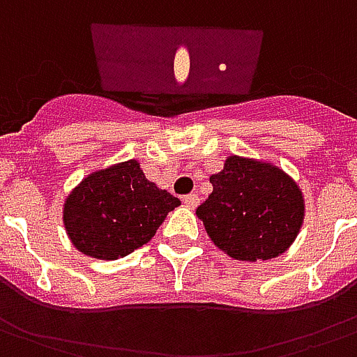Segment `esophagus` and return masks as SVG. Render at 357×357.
<instances>
[{
  "instance_id": "1",
  "label": "esophagus",
  "mask_w": 357,
  "mask_h": 357,
  "mask_svg": "<svg viewBox=\"0 0 357 357\" xmlns=\"http://www.w3.org/2000/svg\"><path fill=\"white\" fill-rule=\"evenodd\" d=\"M182 204L186 205V207H196L199 204V196L197 194H188V196L182 197Z\"/></svg>"
}]
</instances>
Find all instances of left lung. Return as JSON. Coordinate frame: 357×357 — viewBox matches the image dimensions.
I'll use <instances>...</instances> for the list:
<instances>
[{"label": "left lung", "instance_id": "8db88e82", "mask_svg": "<svg viewBox=\"0 0 357 357\" xmlns=\"http://www.w3.org/2000/svg\"><path fill=\"white\" fill-rule=\"evenodd\" d=\"M213 192L196 209L213 243L238 261L285 253L304 220L303 192L282 169L230 155L211 175Z\"/></svg>", "mask_w": 357, "mask_h": 357}]
</instances>
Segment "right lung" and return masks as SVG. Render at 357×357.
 Masks as SVG:
<instances>
[{"mask_svg": "<svg viewBox=\"0 0 357 357\" xmlns=\"http://www.w3.org/2000/svg\"><path fill=\"white\" fill-rule=\"evenodd\" d=\"M181 199L160 190L129 160L83 178L66 197L64 228L77 251L116 261L155 236Z\"/></svg>", "mask_w": 357, "mask_h": 357, "instance_id": "right-lung-1", "label": "right lung"}]
</instances>
